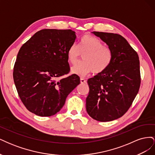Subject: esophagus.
Instances as JSON below:
<instances>
[{
	"instance_id": "34e87169",
	"label": "esophagus",
	"mask_w": 155,
	"mask_h": 155,
	"mask_svg": "<svg viewBox=\"0 0 155 155\" xmlns=\"http://www.w3.org/2000/svg\"><path fill=\"white\" fill-rule=\"evenodd\" d=\"M80 82H81V83H85L87 82V81L85 80V79L81 78V79H80Z\"/></svg>"
}]
</instances>
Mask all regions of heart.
<instances>
[{
    "instance_id": "obj_1",
    "label": "heart",
    "mask_w": 155,
    "mask_h": 155,
    "mask_svg": "<svg viewBox=\"0 0 155 155\" xmlns=\"http://www.w3.org/2000/svg\"><path fill=\"white\" fill-rule=\"evenodd\" d=\"M81 54H83V61L76 63L71 69L73 74L80 76H85L92 72L96 74L104 72L109 68L113 59L112 49L90 35H83L78 46L76 45L70 46L67 51L68 61L75 64Z\"/></svg>"
}]
</instances>
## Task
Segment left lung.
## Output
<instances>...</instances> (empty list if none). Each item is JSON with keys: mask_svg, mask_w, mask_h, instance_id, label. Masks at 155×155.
<instances>
[{"mask_svg": "<svg viewBox=\"0 0 155 155\" xmlns=\"http://www.w3.org/2000/svg\"><path fill=\"white\" fill-rule=\"evenodd\" d=\"M113 52L112 63L105 71L88 79L86 109L88 115L105 122L123 116L132 105L141 83L139 57L121 35L92 32Z\"/></svg>", "mask_w": 155, "mask_h": 155, "instance_id": "1", "label": "left lung"}]
</instances>
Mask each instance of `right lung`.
I'll list each match as a JSON object with an SVG mask.
<instances>
[{
  "label": "right lung",
  "instance_id": "1",
  "mask_svg": "<svg viewBox=\"0 0 155 155\" xmlns=\"http://www.w3.org/2000/svg\"><path fill=\"white\" fill-rule=\"evenodd\" d=\"M76 38L71 30L44 29L36 32L18 51L13 80L21 101L32 113L55 114L80 83L76 74L57 80L70 72L67 51Z\"/></svg>",
  "mask_w": 155,
  "mask_h": 155
}]
</instances>
